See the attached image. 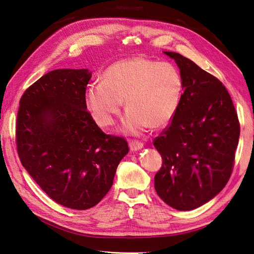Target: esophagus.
<instances>
[{
  "label": "esophagus",
  "instance_id": "1",
  "mask_svg": "<svg viewBox=\"0 0 254 254\" xmlns=\"http://www.w3.org/2000/svg\"><path fill=\"white\" fill-rule=\"evenodd\" d=\"M143 147H144V144L142 142H139V141H130L129 142V148L132 151H136Z\"/></svg>",
  "mask_w": 254,
  "mask_h": 254
}]
</instances>
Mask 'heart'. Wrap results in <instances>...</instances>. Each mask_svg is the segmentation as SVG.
I'll return each instance as SVG.
<instances>
[{
    "label": "heart",
    "mask_w": 254,
    "mask_h": 254,
    "mask_svg": "<svg viewBox=\"0 0 254 254\" xmlns=\"http://www.w3.org/2000/svg\"><path fill=\"white\" fill-rule=\"evenodd\" d=\"M182 90L181 74L173 64L133 57L112 64L103 73L102 81L90 83L86 103L97 124L109 127L125 99L129 110L123 129L136 134L149 126L165 127L179 108Z\"/></svg>",
    "instance_id": "b5f03b06"
}]
</instances>
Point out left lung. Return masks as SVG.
<instances>
[{
	"label": "left lung",
	"instance_id": "1",
	"mask_svg": "<svg viewBox=\"0 0 254 254\" xmlns=\"http://www.w3.org/2000/svg\"><path fill=\"white\" fill-rule=\"evenodd\" d=\"M183 80L179 108L153 146L163 160L155 176L159 197L178 211L197 209L225 188L233 171L240 122L227 89L178 53Z\"/></svg>",
	"mask_w": 254,
	"mask_h": 254
}]
</instances>
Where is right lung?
Listing matches in <instances>:
<instances>
[{"label": "right lung", "mask_w": 254, "mask_h": 254, "mask_svg": "<svg viewBox=\"0 0 254 254\" xmlns=\"http://www.w3.org/2000/svg\"><path fill=\"white\" fill-rule=\"evenodd\" d=\"M87 68L43 75L22 95L16 143L22 165L54 201L74 210L96 205L128 151L124 137L106 134L87 111Z\"/></svg>", "instance_id": "add662e5"}]
</instances>
